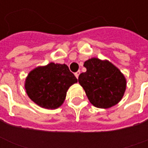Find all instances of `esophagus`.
<instances>
[{
	"label": "esophagus",
	"mask_w": 148,
	"mask_h": 148,
	"mask_svg": "<svg viewBox=\"0 0 148 148\" xmlns=\"http://www.w3.org/2000/svg\"><path fill=\"white\" fill-rule=\"evenodd\" d=\"M79 74H80V71H77L75 74H74V75H75V77H77V78H78V76H79Z\"/></svg>",
	"instance_id": "obj_1"
}]
</instances>
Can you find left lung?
Returning <instances> with one entry per match:
<instances>
[{
  "label": "left lung",
  "instance_id": "left-lung-1",
  "mask_svg": "<svg viewBox=\"0 0 148 148\" xmlns=\"http://www.w3.org/2000/svg\"><path fill=\"white\" fill-rule=\"evenodd\" d=\"M85 73L78 77L90 103L97 108L109 109L120 102L127 86L124 75L108 60L91 58L84 62Z\"/></svg>",
  "mask_w": 148,
  "mask_h": 148
}]
</instances>
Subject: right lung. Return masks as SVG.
Wrapping results in <instances>:
<instances>
[{
    "label": "right lung",
    "instance_id": "obj_1",
    "mask_svg": "<svg viewBox=\"0 0 148 148\" xmlns=\"http://www.w3.org/2000/svg\"><path fill=\"white\" fill-rule=\"evenodd\" d=\"M77 82L66 65L50 62L31 71L25 79L24 88L37 106L55 109L63 104L69 88Z\"/></svg>",
    "mask_w": 148,
    "mask_h": 148
}]
</instances>
